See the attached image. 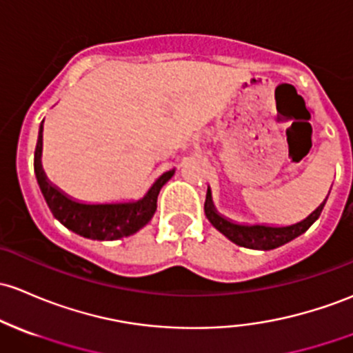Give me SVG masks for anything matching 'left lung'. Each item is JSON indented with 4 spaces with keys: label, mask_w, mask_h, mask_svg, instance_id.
<instances>
[{
    "label": "left lung",
    "mask_w": 353,
    "mask_h": 353,
    "mask_svg": "<svg viewBox=\"0 0 353 353\" xmlns=\"http://www.w3.org/2000/svg\"><path fill=\"white\" fill-rule=\"evenodd\" d=\"M327 199L314 208L308 217L296 223H291V225H266V223L249 225V223L232 222L219 214L214 202H212V192L210 187H208L205 199V215L212 225L229 239V241H232L234 244L241 245V248L256 249V251H271V249L281 248V245L305 234L313 225V222L320 217L321 210H323L325 203H327Z\"/></svg>",
    "instance_id": "8db88e82"
}]
</instances>
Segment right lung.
<instances>
[{"instance_id":"obj_1","label":"right lung","mask_w":353,"mask_h":353,"mask_svg":"<svg viewBox=\"0 0 353 353\" xmlns=\"http://www.w3.org/2000/svg\"><path fill=\"white\" fill-rule=\"evenodd\" d=\"M41 148H43V121L39 130L35 163H33L40 190L57 221L72 232L85 239H92V241H117L121 237L132 236L139 229H143L157 212V200L161 187L175 175V170L163 173L139 200L116 203H84L72 199L48 180L41 166Z\"/></svg>"}]
</instances>
